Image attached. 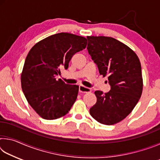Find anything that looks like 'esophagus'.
I'll list each match as a JSON object with an SVG mask.
<instances>
[{
	"label": "esophagus",
	"mask_w": 160,
	"mask_h": 160,
	"mask_svg": "<svg viewBox=\"0 0 160 160\" xmlns=\"http://www.w3.org/2000/svg\"><path fill=\"white\" fill-rule=\"evenodd\" d=\"M92 90L90 88H87V87H85L83 85H80L79 86V92L81 93H88V92H90Z\"/></svg>",
	"instance_id": "34e87169"
}]
</instances>
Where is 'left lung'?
Masks as SVG:
<instances>
[{
	"mask_svg": "<svg viewBox=\"0 0 160 160\" xmlns=\"http://www.w3.org/2000/svg\"><path fill=\"white\" fill-rule=\"evenodd\" d=\"M88 51L100 75L108 76L111 90L95 91L97 102L90 113L100 123L113 125L125 118L138 102L142 92L141 65L128 46L112 37H88Z\"/></svg>",
	"mask_w": 160,
	"mask_h": 160,
	"instance_id": "1",
	"label": "left lung"
}]
</instances>
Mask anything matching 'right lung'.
I'll list each match as a JSON object with an SVG mask.
<instances>
[{
	"label": "right lung",
	"instance_id": "add662e5",
	"mask_svg": "<svg viewBox=\"0 0 160 160\" xmlns=\"http://www.w3.org/2000/svg\"><path fill=\"white\" fill-rule=\"evenodd\" d=\"M83 37L58 33L37 43L27 56L21 85L30 106L42 118L53 120L68 113L77 99L79 87L68 85L56 76L68 69L72 56L85 48Z\"/></svg>",
	"mask_w": 160,
	"mask_h": 160
}]
</instances>
